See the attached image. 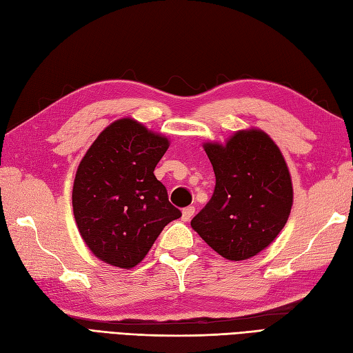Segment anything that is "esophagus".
Returning a JSON list of instances; mask_svg holds the SVG:
<instances>
[{
	"mask_svg": "<svg viewBox=\"0 0 353 353\" xmlns=\"http://www.w3.org/2000/svg\"><path fill=\"white\" fill-rule=\"evenodd\" d=\"M193 214H194V207H185L184 210H183V221L184 222H189L190 219L193 217Z\"/></svg>",
	"mask_w": 353,
	"mask_h": 353,
	"instance_id": "34e87169",
	"label": "esophagus"
}]
</instances>
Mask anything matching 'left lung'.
I'll return each instance as SVG.
<instances>
[{
    "instance_id": "obj_1",
    "label": "left lung",
    "mask_w": 353,
    "mask_h": 353,
    "mask_svg": "<svg viewBox=\"0 0 353 353\" xmlns=\"http://www.w3.org/2000/svg\"><path fill=\"white\" fill-rule=\"evenodd\" d=\"M213 164V196L192 228L226 260L261 252L287 223L293 187L279 148L260 130L239 131L225 146L203 145Z\"/></svg>"
}]
</instances>
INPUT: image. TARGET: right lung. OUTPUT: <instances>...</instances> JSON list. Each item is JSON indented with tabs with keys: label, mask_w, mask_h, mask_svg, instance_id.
<instances>
[{
	"label": "right lung",
	"mask_w": 353,
	"mask_h": 353,
	"mask_svg": "<svg viewBox=\"0 0 353 353\" xmlns=\"http://www.w3.org/2000/svg\"><path fill=\"white\" fill-rule=\"evenodd\" d=\"M169 140L132 119L101 132L78 166L72 207L83 240L99 260L131 269L164 226L181 217L154 175Z\"/></svg>",
	"instance_id": "add662e5"
}]
</instances>
